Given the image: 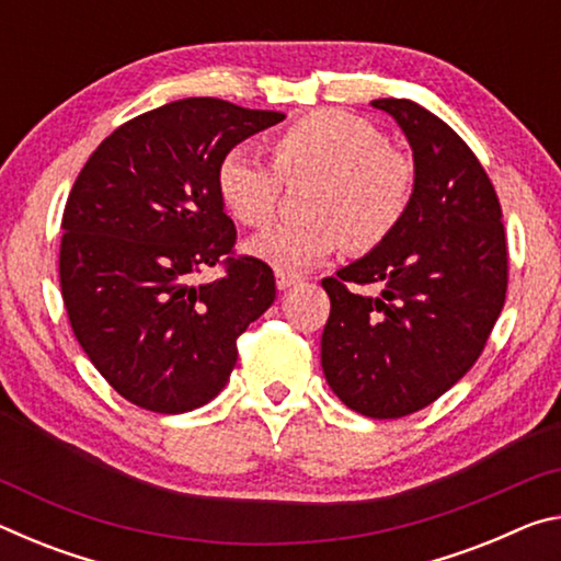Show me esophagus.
Returning a JSON list of instances; mask_svg holds the SVG:
<instances>
[{
	"label": "esophagus",
	"instance_id": "34e87169",
	"mask_svg": "<svg viewBox=\"0 0 561 561\" xmlns=\"http://www.w3.org/2000/svg\"><path fill=\"white\" fill-rule=\"evenodd\" d=\"M301 277L299 274H284V272H277V287L279 289H289L294 287V284H299Z\"/></svg>",
	"mask_w": 561,
	"mask_h": 561
}]
</instances>
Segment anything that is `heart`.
I'll return each mask as SVG.
<instances>
[{"mask_svg":"<svg viewBox=\"0 0 561 561\" xmlns=\"http://www.w3.org/2000/svg\"><path fill=\"white\" fill-rule=\"evenodd\" d=\"M272 163L232 148L215 170L217 195L237 222L260 227L277 213L282 178L317 175L307 222H284L247 244L252 257L284 274L329 260L348 242L371 252L405 222L415 197V165L374 123L344 111H311L270 140Z\"/></svg>","mask_w":561,"mask_h":561,"instance_id":"heart-1","label":"heart"}]
</instances>
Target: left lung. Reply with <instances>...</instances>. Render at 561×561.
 <instances>
[{
	"mask_svg": "<svg viewBox=\"0 0 561 561\" xmlns=\"http://www.w3.org/2000/svg\"><path fill=\"white\" fill-rule=\"evenodd\" d=\"M374 106L413 148L415 197L391 240L321 282V368L351 411L403 417L480 358L505 307L507 240L495 187L458 133L408 99Z\"/></svg>",
	"mask_w": 561,
	"mask_h": 561,
	"instance_id": "1",
	"label": "left lung"
}]
</instances>
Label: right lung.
Masks as SVG:
<instances>
[{"mask_svg": "<svg viewBox=\"0 0 561 561\" xmlns=\"http://www.w3.org/2000/svg\"><path fill=\"white\" fill-rule=\"evenodd\" d=\"M279 121L222 99L173 101L118 126L76 178L61 220L64 307L91 364L133 405L185 413L213 401L237 339L272 307L274 272L237 254L215 170ZM207 266L224 274L195 283Z\"/></svg>", "mask_w": 561, "mask_h": 561, "instance_id": "right-lung-1", "label": "right lung"}]
</instances>
